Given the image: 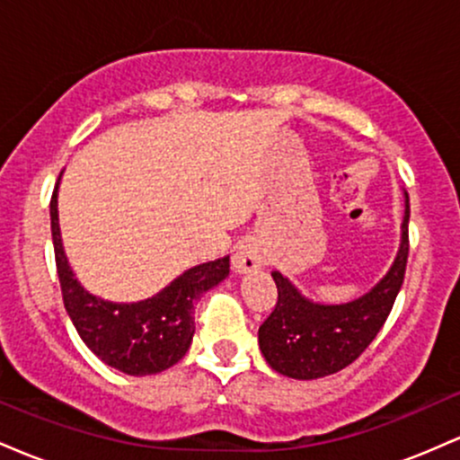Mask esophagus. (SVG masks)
<instances>
[{"mask_svg": "<svg viewBox=\"0 0 460 460\" xmlns=\"http://www.w3.org/2000/svg\"><path fill=\"white\" fill-rule=\"evenodd\" d=\"M231 266H234V270L237 274H246V272L257 270V268L261 266V261H260V255H257L255 248L240 246L234 252V257H231Z\"/></svg>", "mask_w": 460, "mask_h": 460, "instance_id": "1", "label": "esophagus"}]
</instances>
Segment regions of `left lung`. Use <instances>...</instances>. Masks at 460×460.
I'll list each match as a JSON object with an SVG mask.
<instances>
[{
	"label": "left lung",
	"mask_w": 460,
	"mask_h": 460,
	"mask_svg": "<svg viewBox=\"0 0 460 460\" xmlns=\"http://www.w3.org/2000/svg\"><path fill=\"white\" fill-rule=\"evenodd\" d=\"M409 214V194L404 192L402 240L398 255L389 272L361 298L341 305L314 303L281 272H272L279 300L260 326L261 355L272 369L296 381H314L350 366L372 344L404 281Z\"/></svg>",
	"instance_id": "obj_1"
}]
</instances>
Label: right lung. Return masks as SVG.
Here are the masks:
<instances>
[{"mask_svg": "<svg viewBox=\"0 0 460 460\" xmlns=\"http://www.w3.org/2000/svg\"><path fill=\"white\" fill-rule=\"evenodd\" d=\"M58 183L49 205L56 268L66 314L82 341L110 367L131 376H149L175 366L192 344L194 305L226 279L229 257L190 268L160 294L140 303H110L94 296L77 281L65 255L58 223Z\"/></svg>", "mask_w": 460, "mask_h": 460, "instance_id": "1", "label": "right lung"}]
</instances>
